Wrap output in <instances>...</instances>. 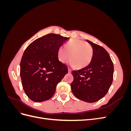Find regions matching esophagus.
I'll return each instance as SVG.
<instances>
[{"label": "esophagus", "instance_id": "esophagus-1", "mask_svg": "<svg viewBox=\"0 0 131 131\" xmlns=\"http://www.w3.org/2000/svg\"><path fill=\"white\" fill-rule=\"evenodd\" d=\"M68 73H72V70H71L70 69H68Z\"/></svg>", "mask_w": 131, "mask_h": 131}]
</instances>
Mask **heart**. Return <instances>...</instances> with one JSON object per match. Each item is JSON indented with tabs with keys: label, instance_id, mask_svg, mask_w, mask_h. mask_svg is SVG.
Listing matches in <instances>:
<instances>
[{
	"label": "heart",
	"instance_id": "heart-1",
	"mask_svg": "<svg viewBox=\"0 0 131 131\" xmlns=\"http://www.w3.org/2000/svg\"><path fill=\"white\" fill-rule=\"evenodd\" d=\"M70 57H69V55ZM58 61L65 63L70 59V64L75 68L81 69L88 66L92 61L93 49L89 43L80 39H72L63 47H59L57 52Z\"/></svg>",
	"mask_w": 131,
	"mask_h": 131
}]
</instances>
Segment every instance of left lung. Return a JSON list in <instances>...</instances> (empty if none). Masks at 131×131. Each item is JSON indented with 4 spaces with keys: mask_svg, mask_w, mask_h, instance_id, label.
<instances>
[{
    "mask_svg": "<svg viewBox=\"0 0 131 131\" xmlns=\"http://www.w3.org/2000/svg\"><path fill=\"white\" fill-rule=\"evenodd\" d=\"M93 49V57L84 68L72 72L74 80L70 85L74 96L86 102H96L108 92L113 82L114 65L103 47L86 40Z\"/></svg>",
    "mask_w": 131,
    "mask_h": 131,
    "instance_id": "obj_1",
    "label": "left lung"
}]
</instances>
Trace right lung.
<instances>
[{"label":"right lung","instance_id":"obj_1","mask_svg":"<svg viewBox=\"0 0 131 131\" xmlns=\"http://www.w3.org/2000/svg\"><path fill=\"white\" fill-rule=\"evenodd\" d=\"M68 39L50 33L36 39L25 50L20 63V76L23 90L31 101L49 100L68 73L67 66L58 61L57 52Z\"/></svg>","mask_w":131,"mask_h":131}]
</instances>
